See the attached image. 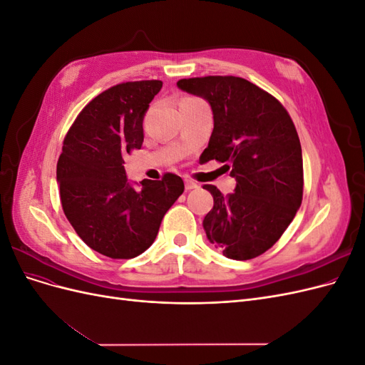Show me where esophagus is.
<instances>
[{"mask_svg": "<svg viewBox=\"0 0 365 365\" xmlns=\"http://www.w3.org/2000/svg\"><path fill=\"white\" fill-rule=\"evenodd\" d=\"M184 182H185V190H193V189H197V184L196 182H193L192 180H189V178H185L184 180Z\"/></svg>", "mask_w": 365, "mask_h": 365, "instance_id": "obj_1", "label": "esophagus"}]
</instances>
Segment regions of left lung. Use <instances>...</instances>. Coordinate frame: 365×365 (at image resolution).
<instances>
[{
    "mask_svg": "<svg viewBox=\"0 0 365 365\" xmlns=\"http://www.w3.org/2000/svg\"><path fill=\"white\" fill-rule=\"evenodd\" d=\"M176 85L212 106L215 128L202 157L224 163L236 178L227 196L204 185L215 202L204 217L205 235L228 259L257 257L302 205L303 157L294 121L277 98L242 77H192Z\"/></svg>",
    "mask_w": 365,
    "mask_h": 365,
    "instance_id": "obj_1",
    "label": "left lung"
}]
</instances>
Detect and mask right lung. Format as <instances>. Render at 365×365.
Masks as SVG:
<instances>
[{
  "mask_svg": "<svg viewBox=\"0 0 365 365\" xmlns=\"http://www.w3.org/2000/svg\"><path fill=\"white\" fill-rule=\"evenodd\" d=\"M161 81L123 82L88 103L63 140L56 176L63 213L85 244L111 259H134L155 240L165 212L184 192V181L129 185L125 157L143 145V118Z\"/></svg>",
  "mask_w": 365,
  "mask_h": 365,
  "instance_id": "add662e5",
  "label": "right lung"
}]
</instances>
